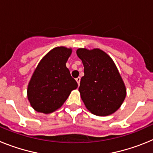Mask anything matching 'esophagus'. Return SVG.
<instances>
[{"label":"esophagus","mask_w":153,"mask_h":153,"mask_svg":"<svg viewBox=\"0 0 153 153\" xmlns=\"http://www.w3.org/2000/svg\"><path fill=\"white\" fill-rule=\"evenodd\" d=\"M76 82H77L78 85H79V83H80V77H77V78H76Z\"/></svg>","instance_id":"1"}]
</instances>
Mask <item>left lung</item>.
<instances>
[{"mask_svg": "<svg viewBox=\"0 0 153 153\" xmlns=\"http://www.w3.org/2000/svg\"><path fill=\"white\" fill-rule=\"evenodd\" d=\"M76 54L84 67L79 91L86 108L99 117L114 113L125 100L126 88L113 59L99 48H79Z\"/></svg>", "mask_w": 153, "mask_h": 153, "instance_id": "8db88e82", "label": "left lung"}]
</instances>
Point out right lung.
I'll return each mask as SVG.
<instances>
[{"label":"right lung","mask_w":153,"mask_h":153,"mask_svg":"<svg viewBox=\"0 0 153 153\" xmlns=\"http://www.w3.org/2000/svg\"><path fill=\"white\" fill-rule=\"evenodd\" d=\"M71 53L72 48L54 47L36 66L27 86L28 100L36 112L49 114L56 111L77 88L66 66Z\"/></svg>","instance_id":"right-lung-1"}]
</instances>
